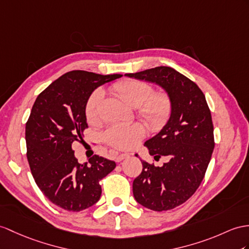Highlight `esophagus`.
<instances>
[{
    "label": "esophagus",
    "instance_id": "1",
    "mask_svg": "<svg viewBox=\"0 0 249 249\" xmlns=\"http://www.w3.org/2000/svg\"><path fill=\"white\" fill-rule=\"evenodd\" d=\"M130 154L129 153H119L116 155V161L120 162L121 160H124V159H126Z\"/></svg>",
    "mask_w": 249,
    "mask_h": 249
}]
</instances>
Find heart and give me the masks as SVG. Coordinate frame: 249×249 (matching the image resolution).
I'll return each mask as SVG.
<instances>
[{
	"label": "heart",
	"mask_w": 249,
	"mask_h": 249,
	"mask_svg": "<svg viewBox=\"0 0 249 249\" xmlns=\"http://www.w3.org/2000/svg\"><path fill=\"white\" fill-rule=\"evenodd\" d=\"M114 92L126 105L137 107V114L151 129L157 130L166 124L171 114V99L166 92H154L151 84L141 80H124L114 84ZM104 92L96 89L88 99L86 116L89 124L98 120ZM144 136L142 125H114L104 135L105 141L120 150L134 148Z\"/></svg>",
	"instance_id": "b5f03b06"
}]
</instances>
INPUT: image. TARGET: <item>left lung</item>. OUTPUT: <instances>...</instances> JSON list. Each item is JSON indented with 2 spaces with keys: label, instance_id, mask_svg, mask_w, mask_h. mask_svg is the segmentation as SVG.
I'll return each instance as SVG.
<instances>
[{
  "label": "left lung",
  "instance_id": "obj_1",
  "mask_svg": "<svg viewBox=\"0 0 249 249\" xmlns=\"http://www.w3.org/2000/svg\"><path fill=\"white\" fill-rule=\"evenodd\" d=\"M124 76L155 83L171 99L166 124L143 144L154 160L167 156L169 161L156 167L142 160V171L133 181V195L148 209H173L196 191L213 152V124L205 95L195 82L169 66Z\"/></svg>",
  "mask_w": 249,
  "mask_h": 249
}]
</instances>
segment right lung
<instances>
[{
  "mask_svg": "<svg viewBox=\"0 0 249 249\" xmlns=\"http://www.w3.org/2000/svg\"><path fill=\"white\" fill-rule=\"evenodd\" d=\"M123 75L69 71L36 99L25 126L27 160L36 184L50 201L68 211H80L99 201V180L116 163L94 155L79 163L71 143L88 128L86 106L102 84Z\"/></svg>",
  "mask_w": 249,
  "mask_h": 249,
  "instance_id": "obj_1",
  "label": "right lung"
}]
</instances>
